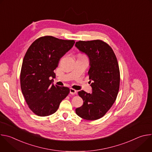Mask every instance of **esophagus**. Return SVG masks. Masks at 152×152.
<instances>
[{
  "mask_svg": "<svg viewBox=\"0 0 152 152\" xmlns=\"http://www.w3.org/2000/svg\"><path fill=\"white\" fill-rule=\"evenodd\" d=\"M70 93L72 95H75V94H76V91L75 89L73 88H70Z\"/></svg>",
  "mask_w": 152,
  "mask_h": 152,
  "instance_id": "34e87169",
  "label": "esophagus"
}]
</instances>
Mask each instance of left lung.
Listing matches in <instances>:
<instances>
[{"instance_id":"8db88e82","label":"left lung","mask_w":152,"mask_h":152,"mask_svg":"<svg viewBox=\"0 0 152 152\" xmlns=\"http://www.w3.org/2000/svg\"><path fill=\"white\" fill-rule=\"evenodd\" d=\"M76 47L89 57V79L92 93L78 92L83 103L77 107L76 114L86 120L103 117L115 102L120 88V74L116 56L106 42L101 39L78 41Z\"/></svg>"}]
</instances>
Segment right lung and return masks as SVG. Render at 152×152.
Wrapping results in <instances>:
<instances>
[{
    "instance_id": "add662e5",
    "label": "right lung",
    "mask_w": 152,
    "mask_h": 152,
    "mask_svg": "<svg viewBox=\"0 0 152 152\" xmlns=\"http://www.w3.org/2000/svg\"><path fill=\"white\" fill-rule=\"evenodd\" d=\"M75 40L43 36L35 40L23 58L20 72V86L29 109L36 115L54 114L61 101L70 93L66 86L52 83L54 70L62 56L74 45Z\"/></svg>"
}]
</instances>
